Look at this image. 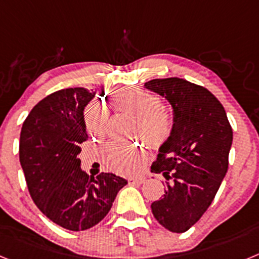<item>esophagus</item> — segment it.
<instances>
[{
	"instance_id": "obj_1",
	"label": "esophagus",
	"mask_w": 259,
	"mask_h": 259,
	"mask_svg": "<svg viewBox=\"0 0 259 259\" xmlns=\"http://www.w3.org/2000/svg\"><path fill=\"white\" fill-rule=\"evenodd\" d=\"M144 180H145V178H128V183L130 184H141V183H144Z\"/></svg>"
}]
</instances>
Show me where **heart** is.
I'll use <instances>...</instances> for the list:
<instances>
[{"label": "heart", "instance_id": "heart-1", "mask_svg": "<svg viewBox=\"0 0 259 259\" xmlns=\"http://www.w3.org/2000/svg\"><path fill=\"white\" fill-rule=\"evenodd\" d=\"M119 105L140 115L139 132L150 144H161L172 132L174 119L162 107L161 98L141 89H125L116 96ZM87 131L95 137L106 134L107 114L101 102H92L84 110ZM104 159L110 170L132 175L145 164V153L137 144L114 141L105 148Z\"/></svg>", "mask_w": 259, "mask_h": 259}]
</instances>
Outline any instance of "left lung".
Returning a JSON list of instances; mask_svg holds the SVG:
<instances>
[{
	"label": "left lung",
	"instance_id": "obj_1",
	"mask_svg": "<svg viewBox=\"0 0 259 259\" xmlns=\"http://www.w3.org/2000/svg\"><path fill=\"white\" fill-rule=\"evenodd\" d=\"M145 87L167 98L174 127L152 172L164 178L163 197L152 203L158 223L183 233L197 223L228 170L232 127L219 100L205 87L179 77L153 79Z\"/></svg>",
	"mask_w": 259,
	"mask_h": 259
}]
</instances>
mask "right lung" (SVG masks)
<instances>
[{
	"label": "right lung",
	"instance_id": "add662e5",
	"mask_svg": "<svg viewBox=\"0 0 259 259\" xmlns=\"http://www.w3.org/2000/svg\"><path fill=\"white\" fill-rule=\"evenodd\" d=\"M95 97L85 88L61 89L42 98L20 132L19 159L36 206L70 231L92 228L110 211L127 180L80 168V144L87 141L83 110Z\"/></svg>",
	"mask_w": 259,
	"mask_h": 259
}]
</instances>
